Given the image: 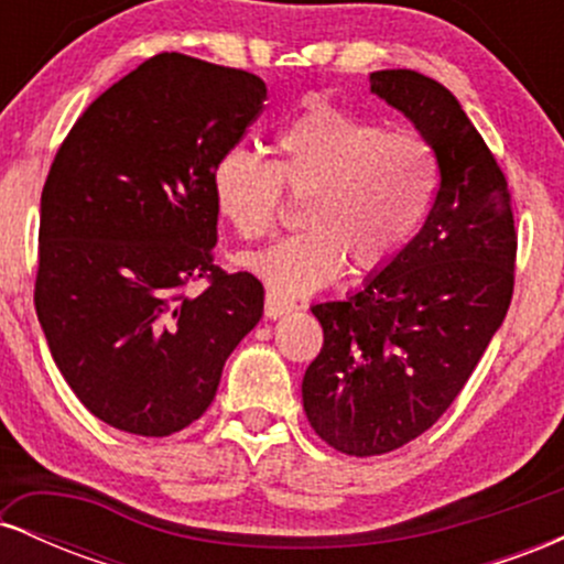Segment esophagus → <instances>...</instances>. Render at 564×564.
<instances>
[{"instance_id": "1", "label": "esophagus", "mask_w": 564, "mask_h": 564, "mask_svg": "<svg viewBox=\"0 0 564 564\" xmlns=\"http://www.w3.org/2000/svg\"><path fill=\"white\" fill-rule=\"evenodd\" d=\"M294 310H296V304L291 302V300H286V296L275 294V291H270V294L264 296V315H268L270 321L283 318V315L294 313Z\"/></svg>"}]
</instances>
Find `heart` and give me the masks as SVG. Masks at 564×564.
<instances>
[{"mask_svg": "<svg viewBox=\"0 0 564 564\" xmlns=\"http://www.w3.org/2000/svg\"><path fill=\"white\" fill-rule=\"evenodd\" d=\"M273 164L230 148L212 166L219 217L246 241L273 232L281 187L303 198L304 232L241 257L275 294L304 296L345 270L377 273L413 241L435 200L440 166L419 132L384 129L328 100H313L273 140Z\"/></svg>", "mask_w": 564, "mask_h": 564, "instance_id": "obj_1", "label": "heart"}]
</instances>
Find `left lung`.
<instances>
[{"mask_svg": "<svg viewBox=\"0 0 564 564\" xmlns=\"http://www.w3.org/2000/svg\"><path fill=\"white\" fill-rule=\"evenodd\" d=\"M371 93L430 142L440 166L424 228L341 302L313 304L323 347L302 379L315 435L347 456H381L448 411L514 291L517 232L501 166L443 84L373 70Z\"/></svg>", "mask_w": 564, "mask_h": 564, "instance_id": "left-lung-1", "label": "left lung"}]
</instances>
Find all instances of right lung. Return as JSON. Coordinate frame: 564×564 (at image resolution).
<instances>
[{
	"mask_svg": "<svg viewBox=\"0 0 564 564\" xmlns=\"http://www.w3.org/2000/svg\"><path fill=\"white\" fill-rule=\"evenodd\" d=\"M264 100L249 70L161 53L89 102L57 148L36 315L63 379L116 430L166 437L204 416L262 318V283L215 264L209 177Z\"/></svg>",
	"mask_w": 564,
	"mask_h": 564,
	"instance_id": "obj_1",
	"label": "right lung"
}]
</instances>
